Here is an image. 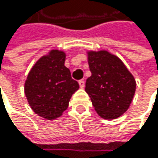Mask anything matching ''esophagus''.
I'll return each instance as SVG.
<instances>
[{"mask_svg":"<svg viewBox=\"0 0 158 158\" xmlns=\"http://www.w3.org/2000/svg\"><path fill=\"white\" fill-rule=\"evenodd\" d=\"M78 84H80V87L81 88H84V86H85V82L82 80H81L80 81H78Z\"/></svg>","mask_w":158,"mask_h":158,"instance_id":"obj_1","label":"esophagus"}]
</instances>
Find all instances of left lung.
I'll return each instance as SVG.
<instances>
[{"label": "left lung", "mask_w": 158, "mask_h": 158, "mask_svg": "<svg viewBox=\"0 0 158 158\" xmlns=\"http://www.w3.org/2000/svg\"><path fill=\"white\" fill-rule=\"evenodd\" d=\"M88 64L92 73L85 91L98 114L114 119L128 110L135 92V80L122 60L108 51H88Z\"/></svg>", "instance_id": "left-lung-1"}]
</instances>
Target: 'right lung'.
Returning a JSON list of instances; mask_svg holds the SVG:
<instances>
[{
  "label": "right lung",
  "instance_id": "1",
  "mask_svg": "<svg viewBox=\"0 0 158 158\" xmlns=\"http://www.w3.org/2000/svg\"><path fill=\"white\" fill-rule=\"evenodd\" d=\"M66 54L53 49L42 56L30 70L24 94L38 116L48 120L60 118L68 108L72 95L80 88L64 65Z\"/></svg>",
  "mask_w": 158,
  "mask_h": 158
}]
</instances>
